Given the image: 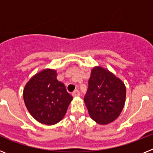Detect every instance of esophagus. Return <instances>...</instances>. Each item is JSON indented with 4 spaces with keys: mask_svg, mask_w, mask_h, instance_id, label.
<instances>
[{
    "mask_svg": "<svg viewBox=\"0 0 153 153\" xmlns=\"http://www.w3.org/2000/svg\"><path fill=\"white\" fill-rule=\"evenodd\" d=\"M72 96L73 97L80 96V92H79V91H78V90H75V91H73V92H72Z\"/></svg>",
    "mask_w": 153,
    "mask_h": 153,
    "instance_id": "esophagus-1",
    "label": "esophagus"
}]
</instances>
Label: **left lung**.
<instances>
[{
  "instance_id": "1",
  "label": "left lung",
  "mask_w": 153,
  "mask_h": 153,
  "mask_svg": "<svg viewBox=\"0 0 153 153\" xmlns=\"http://www.w3.org/2000/svg\"><path fill=\"white\" fill-rule=\"evenodd\" d=\"M124 83L108 70L93 68L84 101L90 117L98 124L107 125L119 116L126 102Z\"/></svg>"
}]
</instances>
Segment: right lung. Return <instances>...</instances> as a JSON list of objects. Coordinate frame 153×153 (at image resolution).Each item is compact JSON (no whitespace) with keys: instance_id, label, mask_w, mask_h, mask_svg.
Masks as SVG:
<instances>
[{"instance_id":"add662e5","label":"right lung","mask_w":153,"mask_h":153,"mask_svg":"<svg viewBox=\"0 0 153 153\" xmlns=\"http://www.w3.org/2000/svg\"><path fill=\"white\" fill-rule=\"evenodd\" d=\"M23 96L30 115L48 126L63 119L73 99L65 85L58 81L53 69H45L30 78L24 88Z\"/></svg>"}]
</instances>
